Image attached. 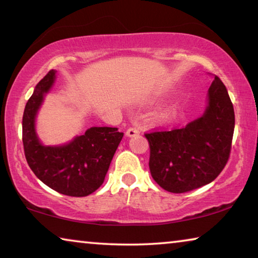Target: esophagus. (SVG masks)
<instances>
[{
  "instance_id": "esophagus-1",
  "label": "esophagus",
  "mask_w": 258,
  "mask_h": 258,
  "mask_svg": "<svg viewBox=\"0 0 258 258\" xmlns=\"http://www.w3.org/2000/svg\"><path fill=\"white\" fill-rule=\"evenodd\" d=\"M140 133V131L137 127H130L127 131H126V137L128 138H133L135 135H138Z\"/></svg>"
}]
</instances>
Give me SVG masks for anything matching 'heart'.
Masks as SVG:
<instances>
[{"label":"heart","instance_id":"b5f03b06","mask_svg":"<svg viewBox=\"0 0 258 258\" xmlns=\"http://www.w3.org/2000/svg\"><path fill=\"white\" fill-rule=\"evenodd\" d=\"M175 112H176L175 107H174V106H168V107H166L164 110H163V117H164L165 119H169V118H172L174 115H175Z\"/></svg>","mask_w":258,"mask_h":258}]
</instances>
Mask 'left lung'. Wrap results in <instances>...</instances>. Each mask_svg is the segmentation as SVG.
Masks as SVG:
<instances>
[{"instance_id": "1", "label": "left lung", "mask_w": 258, "mask_h": 258, "mask_svg": "<svg viewBox=\"0 0 258 258\" xmlns=\"http://www.w3.org/2000/svg\"><path fill=\"white\" fill-rule=\"evenodd\" d=\"M233 131V104L225 85L215 76L199 118L182 128L146 134L152 177L173 194L208 184L228 163Z\"/></svg>"}]
</instances>
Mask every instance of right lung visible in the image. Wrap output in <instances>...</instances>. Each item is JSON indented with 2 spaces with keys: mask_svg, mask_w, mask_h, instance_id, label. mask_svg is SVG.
Listing matches in <instances>:
<instances>
[{
  "mask_svg": "<svg viewBox=\"0 0 258 258\" xmlns=\"http://www.w3.org/2000/svg\"><path fill=\"white\" fill-rule=\"evenodd\" d=\"M56 72L50 71L35 86L23 116L26 160L40 180L59 194L85 197L99 189L124 133L116 127L93 126L83 135L58 146H45L36 132V117L53 87Z\"/></svg>",
  "mask_w": 258,
  "mask_h": 258,
  "instance_id": "right-lung-1",
  "label": "right lung"
}]
</instances>
